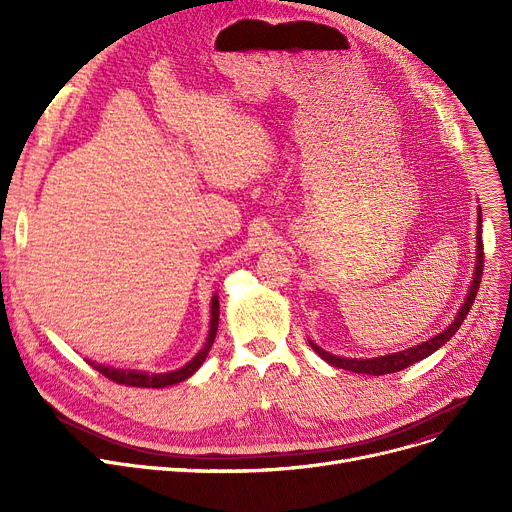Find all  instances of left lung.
<instances>
[{
  "instance_id": "left-lung-1",
  "label": "left lung",
  "mask_w": 512,
  "mask_h": 512,
  "mask_svg": "<svg viewBox=\"0 0 512 512\" xmlns=\"http://www.w3.org/2000/svg\"><path fill=\"white\" fill-rule=\"evenodd\" d=\"M481 274H483V242H481V209H479V213H477V263H475V272H473V282L469 286V292H467L463 307L459 309V313H456L454 321L444 332H440L434 338H429L427 342H421L417 346L407 348V351L384 355V357H375V359H344V357L330 355L328 351H324V348H319L311 340H309V344H311V348L321 359L328 361L334 367L346 369V371L369 373V375H384V373H394V371H400V369H407L409 365H413V363L429 357L434 351H438V348L444 346L456 334V330L461 328V324L465 321V317H467V313H469V309H471V305H473V301L477 297Z\"/></svg>"
}]
</instances>
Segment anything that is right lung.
Wrapping results in <instances>:
<instances>
[{
    "instance_id": "right-lung-1",
    "label": "right lung",
    "mask_w": 512,
    "mask_h": 512,
    "mask_svg": "<svg viewBox=\"0 0 512 512\" xmlns=\"http://www.w3.org/2000/svg\"><path fill=\"white\" fill-rule=\"evenodd\" d=\"M218 321H220V301L218 294H213L211 299V321H209V334L207 340L203 344L201 351L195 355V359L188 361L184 367L170 371V373H147V371H137V369H116L110 365H97L93 361H89L93 365V369H97L99 373H103L105 378H110L116 384H126V386H137V388H166V386H174L178 382H184L203 365L205 357L211 351V344L215 340V334H218Z\"/></svg>"
}]
</instances>
